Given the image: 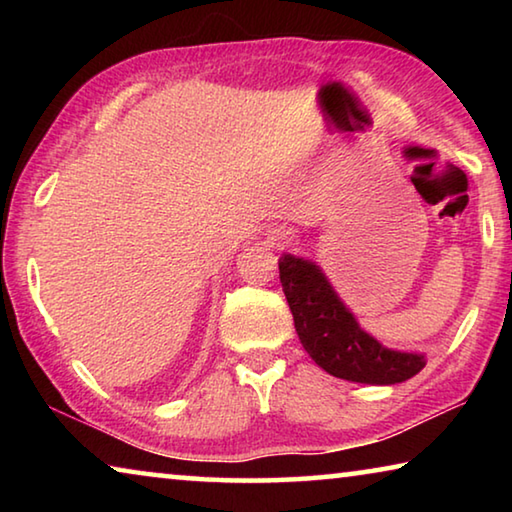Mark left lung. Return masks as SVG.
<instances>
[{
    "instance_id": "8db88e82",
    "label": "left lung",
    "mask_w": 512,
    "mask_h": 512,
    "mask_svg": "<svg viewBox=\"0 0 512 512\" xmlns=\"http://www.w3.org/2000/svg\"><path fill=\"white\" fill-rule=\"evenodd\" d=\"M280 282L300 343L329 375L361 384H397L424 368L420 354L388 350L363 332L316 264L284 255Z\"/></svg>"
}]
</instances>
